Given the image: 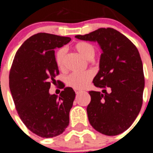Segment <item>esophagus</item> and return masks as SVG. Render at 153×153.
I'll return each mask as SVG.
<instances>
[{
	"instance_id": "esophagus-1",
	"label": "esophagus",
	"mask_w": 153,
	"mask_h": 153,
	"mask_svg": "<svg viewBox=\"0 0 153 153\" xmlns=\"http://www.w3.org/2000/svg\"><path fill=\"white\" fill-rule=\"evenodd\" d=\"M75 93H76V94H79L80 92H81V91H80V90H77V89H75Z\"/></svg>"
}]
</instances>
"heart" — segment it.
Listing matches in <instances>:
<instances>
[{
	"mask_svg": "<svg viewBox=\"0 0 153 153\" xmlns=\"http://www.w3.org/2000/svg\"><path fill=\"white\" fill-rule=\"evenodd\" d=\"M75 49L81 56H83L87 60H91L95 56V47L91 43L88 42H78L75 44ZM65 54H66L65 49L62 48L59 49L55 55L56 65L60 69L64 68ZM93 72L90 71H83V72H73L66 78V84L68 86L74 89L82 90L89 85L93 78Z\"/></svg>",
	"mask_w": 153,
	"mask_h": 153,
	"instance_id": "b5f03b06",
	"label": "heart"
}]
</instances>
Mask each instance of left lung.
Returning <instances> with one entry per match:
<instances>
[{
	"label": "left lung",
	"mask_w": 153,
	"mask_h": 153,
	"mask_svg": "<svg viewBox=\"0 0 153 153\" xmlns=\"http://www.w3.org/2000/svg\"><path fill=\"white\" fill-rule=\"evenodd\" d=\"M75 38L97 42L102 50L99 71L93 79L94 86L102 88V93L89 91V122L102 134L122 133L134 122L143 104L145 80L138 49L112 28H100Z\"/></svg>",
	"instance_id": "1"
}]
</instances>
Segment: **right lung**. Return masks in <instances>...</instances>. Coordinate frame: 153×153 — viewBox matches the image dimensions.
Returning <instances> with one entry per match:
<instances>
[{
  "label": "right lung",
  "instance_id": "right-lung-1",
  "mask_svg": "<svg viewBox=\"0 0 153 153\" xmlns=\"http://www.w3.org/2000/svg\"><path fill=\"white\" fill-rule=\"evenodd\" d=\"M70 41V37L46 33L30 36L16 52L10 71V89L19 117L30 131L43 138L59 136L69 124L74 90L62 85L59 96L49 91L59 73L55 49Z\"/></svg>",
  "mask_w": 153,
  "mask_h": 153
}]
</instances>
